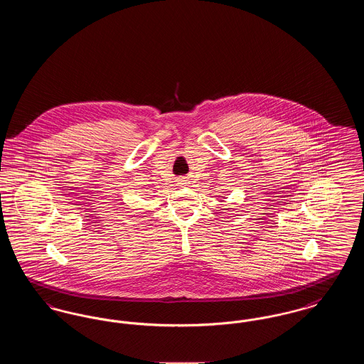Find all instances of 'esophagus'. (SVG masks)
Instances as JSON below:
<instances>
[{
    "label": "esophagus",
    "mask_w": 364,
    "mask_h": 364,
    "mask_svg": "<svg viewBox=\"0 0 364 364\" xmlns=\"http://www.w3.org/2000/svg\"><path fill=\"white\" fill-rule=\"evenodd\" d=\"M176 180H177V184H178V186H187V184H190V177H188V176H180V177H177Z\"/></svg>",
    "instance_id": "obj_1"
}]
</instances>
